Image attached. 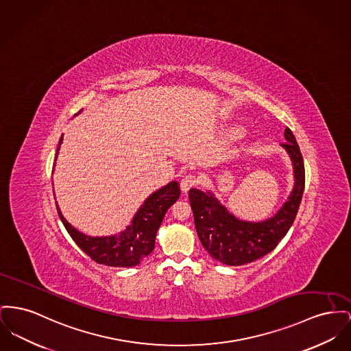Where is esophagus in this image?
Returning <instances> with one entry per match:
<instances>
[{"instance_id": "obj_1", "label": "esophagus", "mask_w": 351, "mask_h": 351, "mask_svg": "<svg viewBox=\"0 0 351 351\" xmlns=\"http://www.w3.org/2000/svg\"><path fill=\"white\" fill-rule=\"evenodd\" d=\"M197 184H199V179L195 175H186L180 182V188L183 192H186V191H189V188L197 186Z\"/></svg>"}]
</instances>
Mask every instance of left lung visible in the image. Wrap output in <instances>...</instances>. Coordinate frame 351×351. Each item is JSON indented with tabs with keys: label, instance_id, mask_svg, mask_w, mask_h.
Here are the masks:
<instances>
[{
	"label": "left lung",
	"instance_id": "left-lung-1",
	"mask_svg": "<svg viewBox=\"0 0 351 351\" xmlns=\"http://www.w3.org/2000/svg\"><path fill=\"white\" fill-rule=\"evenodd\" d=\"M285 139L287 142L281 145L291 159L295 184L288 202L268 220L261 223L239 220L210 192L189 189L197 236L215 260L230 267L253 263L277 247L294 223L305 189V165L297 141L288 127Z\"/></svg>",
	"mask_w": 351,
	"mask_h": 351
}]
</instances>
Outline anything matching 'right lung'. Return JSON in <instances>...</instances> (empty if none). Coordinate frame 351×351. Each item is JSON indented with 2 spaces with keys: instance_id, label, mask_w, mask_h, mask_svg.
Listing matches in <instances>:
<instances>
[{
  "instance_id": "1",
  "label": "right lung",
  "mask_w": 351,
  "mask_h": 351,
  "mask_svg": "<svg viewBox=\"0 0 351 351\" xmlns=\"http://www.w3.org/2000/svg\"><path fill=\"white\" fill-rule=\"evenodd\" d=\"M61 142L62 138L58 143L57 155ZM179 196V183L171 182L169 184L154 192L145 200V204L141 206L134 220L124 232L118 236L110 237H90L83 234L64 220L58 206L57 210L71 239L91 260L107 267L130 268L141 264L154 250L156 232L165 219V212L173 203H176Z\"/></svg>"
}]
</instances>
